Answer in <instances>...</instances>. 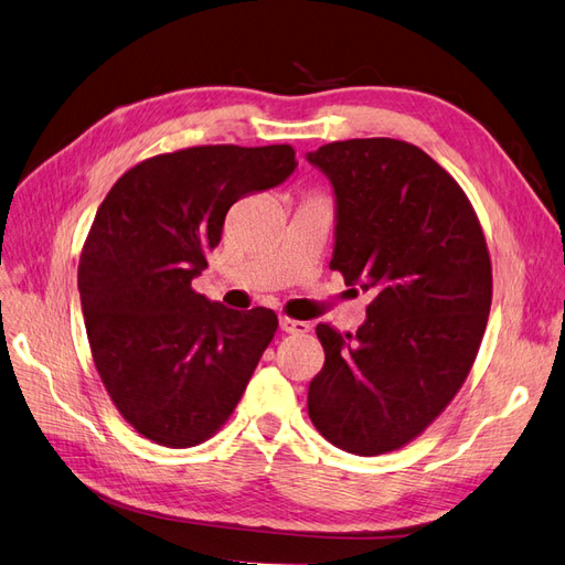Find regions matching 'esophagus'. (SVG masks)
<instances>
[{"instance_id":"1","label":"esophagus","mask_w":565,"mask_h":565,"mask_svg":"<svg viewBox=\"0 0 565 565\" xmlns=\"http://www.w3.org/2000/svg\"><path fill=\"white\" fill-rule=\"evenodd\" d=\"M280 330L287 334H303V332H309V322L280 316Z\"/></svg>"}]
</instances>
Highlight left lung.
Segmentation results:
<instances>
[{"instance_id":"obj_1","label":"left lung","mask_w":565,"mask_h":565,"mask_svg":"<svg viewBox=\"0 0 565 565\" xmlns=\"http://www.w3.org/2000/svg\"><path fill=\"white\" fill-rule=\"evenodd\" d=\"M334 191L330 268L372 295L355 334L318 324L309 417L332 446L382 455L455 398L492 301L486 237L459 183L424 150L351 139L306 152Z\"/></svg>"}]
</instances>
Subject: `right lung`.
<instances>
[{
    "label": "right lung",
    "mask_w": 565,
    "mask_h": 565,
    "mask_svg": "<svg viewBox=\"0 0 565 565\" xmlns=\"http://www.w3.org/2000/svg\"><path fill=\"white\" fill-rule=\"evenodd\" d=\"M297 169L292 146H195L131 167L100 202L77 289L96 370L136 431L167 448L214 436L278 330L191 287L231 204Z\"/></svg>",
    "instance_id": "1"
}]
</instances>
